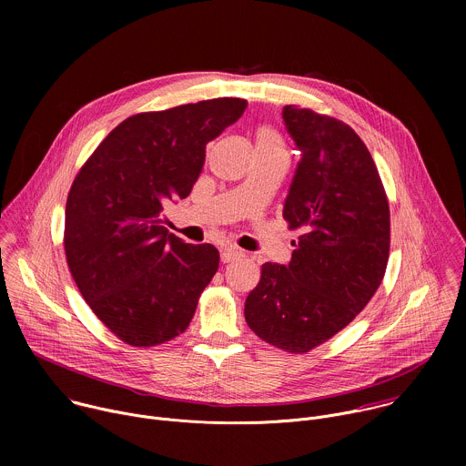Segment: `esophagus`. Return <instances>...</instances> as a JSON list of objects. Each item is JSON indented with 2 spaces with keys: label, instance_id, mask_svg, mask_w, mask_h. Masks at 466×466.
<instances>
[{
  "label": "esophagus",
  "instance_id": "1",
  "mask_svg": "<svg viewBox=\"0 0 466 466\" xmlns=\"http://www.w3.org/2000/svg\"><path fill=\"white\" fill-rule=\"evenodd\" d=\"M243 256V250L241 248H238V247H225L223 250H221V261L223 263H230V261H234V259H238V258H241Z\"/></svg>",
  "mask_w": 466,
  "mask_h": 466
}]
</instances>
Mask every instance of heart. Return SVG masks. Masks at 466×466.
Returning a JSON list of instances; mask_svg holds the SVG:
<instances>
[{"mask_svg": "<svg viewBox=\"0 0 466 466\" xmlns=\"http://www.w3.org/2000/svg\"><path fill=\"white\" fill-rule=\"evenodd\" d=\"M256 147L261 149H275V151H284L282 140L277 135V132L269 127H263L258 130V138H256Z\"/></svg>", "mask_w": 466, "mask_h": 466, "instance_id": "1", "label": "heart"}]
</instances>
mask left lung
<instances>
[{
    "mask_svg": "<svg viewBox=\"0 0 466 466\" xmlns=\"http://www.w3.org/2000/svg\"><path fill=\"white\" fill-rule=\"evenodd\" d=\"M282 117L302 155L284 205L300 236L288 265H261L245 320L265 343L302 354L352 322L380 288L390 218L376 164L347 123L295 105Z\"/></svg>",
    "mask_w": 466,
    "mask_h": 466,
    "instance_id": "8db88e82",
    "label": "left lung"
}]
</instances>
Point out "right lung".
<instances>
[{
  "label": "right lung",
  "instance_id": "1",
  "mask_svg": "<svg viewBox=\"0 0 466 466\" xmlns=\"http://www.w3.org/2000/svg\"><path fill=\"white\" fill-rule=\"evenodd\" d=\"M247 108L218 97L121 121L77 173L66 201L64 250L97 319L123 343L155 347L187 328L219 268V250L184 243L164 227L186 198L207 144Z\"/></svg>",
  "mask_w": 466,
  "mask_h": 466
}]
</instances>
